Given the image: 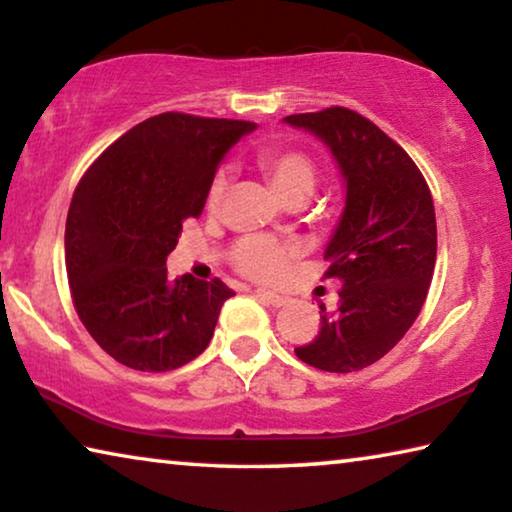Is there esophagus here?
Masks as SVG:
<instances>
[{
  "label": "esophagus",
  "instance_id": "esophagus-1",
  "mask_svg": "<svg viewBox=\"0 0 512 512\" xmlns=\"http://www.w3.org/2000/svg\"><path fill=\"white\" fill-rule=\"evenodd\" d=\"M255 297H259L262 301H266V304H271V306H276V308L285 306L287 301H290L287 297H283V294L271 292V290H255Z\"/></svg>",
  "mask_w": 512,
  "mask_h": 512
}]
</instances>
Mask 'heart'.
Listing matches in <instances>:
<instances>
[{"label":"heart","instance_id":"1","mask_svg":"<svg viewBox=\"0 0 512 512\" xmlns=\"http://www.w3.org/2000/svg\"><path fill=\"white\" fill-rule=\"evenodd\" d=\"M259 169L269 178L273 192L283 201L308 199L318 185V167L301 150L292 148H269L259 155ZM227 192V174L218 171L208 185V208L215 211L222 204ZM294 257L290 243H280L271 236L250 234L236 241L232 250V262L243 276L255 280H276L285 273L287 264Z\"/></svg>","mask_w":512,"mask_h":512}]
</instances>
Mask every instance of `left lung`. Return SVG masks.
I'll return each mask as SVG.
<instances>
[{
    "instance_id": "8db88e82",
    "label": "left lung",
    "mask_w": 512,
    "mask_h": 512,
    "mask_svg": "<svg viewBox=\"0 0 512 512\" xmlns=\"http://www.w3.org/2000/svg\"><path fill=\"white\" fill-rule=\"evenodd\" d=\"M331 150L345 208L327 243L325 278L343 283L338 311L320 306V331L294 348L320 371L350 373L385 357L413 325L436 264V213L429 185L406 150L343 106L283 118Z\"/></svg>"
}]
</instances>
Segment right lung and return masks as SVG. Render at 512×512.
Listing matches in <instances>:
<instances>
[{
    "mask_svg": "<svg viewBox=\"0 0 512 512\" xmlns=\"http://www.w3.org/2000/svg\"><path fill=\"white\" fill-rule=\"evenodd\" d=\"M257 125L160 113L111 143L71 199L64 259L76 313L99 348L136 371H171L211 343L234 292L181 276L167 257L187 218L204 211L229 148Z\"/></svg>",
    "mask_w": 512,
    "mask_h": 512,
    "instance_id": "1",
    "label": "right lung"
}]
</instances>
